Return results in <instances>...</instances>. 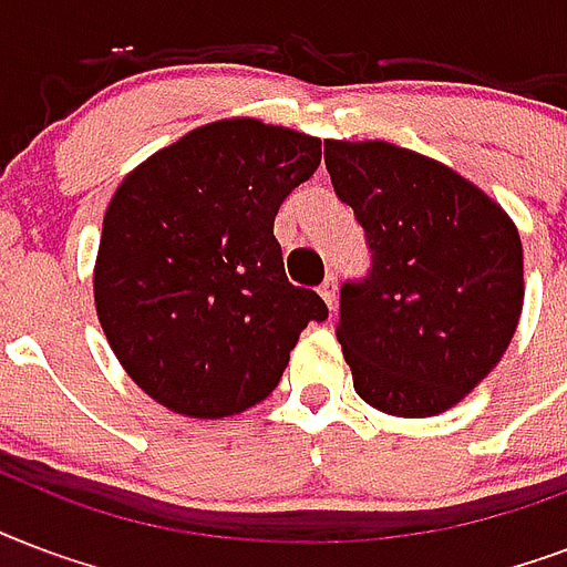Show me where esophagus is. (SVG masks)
<instances>
[{
  "label": "esophagus",
  "instance_id": "1",
  "mask_svg": "<svg viewBox=\"0 0 567 567\" xmlns=\"http://www.w3.org/2000/svg\"><path fill=\"white\" fill-rule=\"evenodd\" d=\"M319 296L324 298V305H328V310H333V307H337V280L324 278V284H322V287H319Z\"/></svg>",
  "mask_w": 567,
  "mask_h": 567
}]
</instances>
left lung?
Returning <instances> with one entry per match:
<instances>
[{"mask_svg":"<svg viewBox=\"0 0 567 567\" xmlns=\"http://www.w3.org/2000/svg\"><path fill=\"white\" fill-rule=\"evenodd\" d=\"M337 197L367 234V278L340 289L337 340L358 396L434 416L499 363L524 307V248L503 206L388 142H324Z\"/></svg>","mask_w":567,"mask_h":567,"instance_id":"left-lung-1","label":"left lung"}]
</instances>
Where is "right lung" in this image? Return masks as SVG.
Here are the masks:
<instances>
[{
    "label": "right lung",
    "instance_id": "1",
    "mask_svg": "<svg viewBox=\"0 0 567 567\" xmlns=\"http://www.w3.org/2000/svg\"><path fill=\"white\" fill-rule=\"evenodd\" d=\"M322 142L254 117L215 121L153 153L103 218L94 301L105 340L159 405L197 420L243 414L278 388L307 322L275 215L313 177Z\"/></svg>",
    "mask_w": 567,
    "mask_h": 567
}]
</instances>
